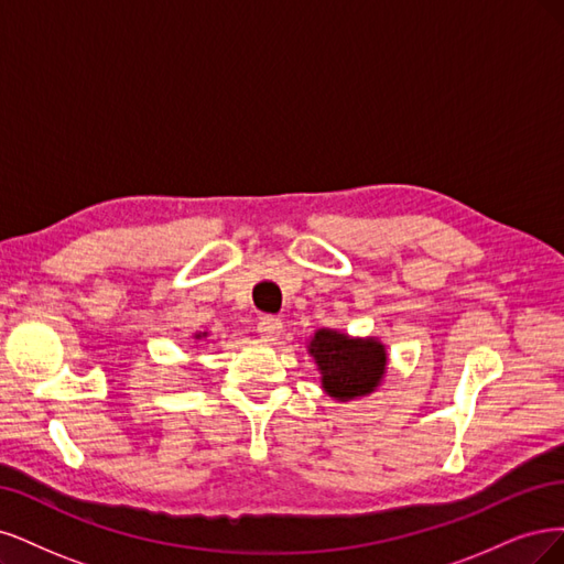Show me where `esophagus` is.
Here are the masks:
<instances>
[{
	"instance_id": "1",
	"label": "esophagus",
	"mask_w": 564,
	"mask_h": 564,
	"mask_svg": "<svg viewBox=\"0 0 564 564\" xmlns=\"http://www.w3.org/2000/svg\"><path fill=\"white\" fill-rule=\"evenodd\" d=\"M281 330H283V323H281L279 318H274V316H264V318L258 323V333H260V337H262L264 341L276 339V337L281 335Z\"/></svg>"
}]
</instances>
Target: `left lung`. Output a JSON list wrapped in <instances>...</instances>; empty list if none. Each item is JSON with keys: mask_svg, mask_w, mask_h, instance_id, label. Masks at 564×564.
<instances>
[{"mask_svg": "<svg viewBox=\"0 0 564 564\" xmlns=\"http://www.w3.org/2000/svg\"><path fill=\"white\" fill-rule=\"evenodd\" d=\"M306 351L321 372V389L337 403L375 393L389 368L387 344L379 337H351L321 328L306 341Z\"/></svg>", "mask_w": 564, "mask_h": 564, "instance_id": "left-lung-1", "label": "left lung"}]
</instances>
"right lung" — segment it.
I'll use <instances>...</instances> for the list:
<instances>
[{
	"mask_svg": "<svg viewBox=\"0 0 564 564\" xmlns=\"http://www.w3.org/2000/svg\"><path fill=\"white\" fill-rule=\"evenodd\" d=\"M208 333H194V339H206Z\"/></svg>",
	"mask_w": 564,
	"mask_h": 564,
	"instance_id": "1",
	"label": "right lung"
}]
</instances>
